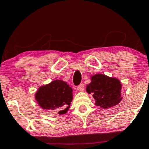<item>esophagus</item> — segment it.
<instances>
[{
  "mask_svg": "<svg viewBox=\"0 0 149 149\" xmlns=\"http://www.w3.org/2000/svg\"><path fill=\"white\" fill-rule=\"evenodd\" d=\"M84 84L83 83H80V84L79 85H78L77 86V90H78V91H83L84 90Z\"/></svg>",
  "mask_w": 149,
  "mask_h": 149,
  "instance_id": "obj_1",
  "label": "esophagus"
}]
</instances>
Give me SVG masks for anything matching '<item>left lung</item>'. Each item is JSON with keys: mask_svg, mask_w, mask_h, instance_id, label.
<instances>
[{"mask_svg": "<svg viewBox=\"0 0 149 149\" xmlns=\"http://www.w3.org/2000/svg\"><path fill=\"white\" fill-rule=\"evenodd\" d=\"M122 85L118 79L96 74L92 76L91 83L86 88L89 94L92 93L95 101V105L103 109L116 106L120 102Z\"/></svg>", "mask_w": 149, "mask_h": 149, "instance_id": "obj_1", "label": "left lung"}]
</instances>
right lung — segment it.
Returning a JSON list of instances; mask_svg holds the SVG:
<instances>
[{
  "label": "right lung",
  "mask_w": 149,
  "mask_h": 149,
  "mask_svg": "<svg viewBox=\"0 0 149 149\" xmlns=\"http://www.w3.org/2000/svg\"><path fill=\"white\" fill-rule=\"evenodd\" d=\"M73 90L66 82L56 80L43 85L36 94V100L43 109L57 110L64 114L69 109L73 100Z\"/></svg>",
  "instance_id": "1"
}]
</instances>
